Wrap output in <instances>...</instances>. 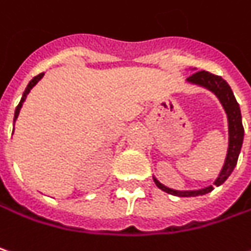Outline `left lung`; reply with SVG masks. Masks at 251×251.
Segmentation results:
<instances>
[{
    "label": "left lung",
    "instance_id": "left-lung-1",
    "mask_svg": "<svg viewBox=\"0 0 251 251\" xmlns=\"http://www.w3.org/2000/svg\"><path fill=\"white\" fill-rule=\"evenodd\" d=\"M194 70V68H193ZM190 84L194 85H200L203 88H206L208 91H211L219 101L222 102L224 111L227 114V123H228V149L226 154V160H224L223 169L220 171L219 177L214 180L213 186L200 188V190H173L167 187L164 184H161L154 176V183L157 184V187L161 188L163 191L173 194V196H178V197H196V196H203L210 193L211 190H214V186H222L224 181L228 178V176L233 173L237 160H239V154L242 150L243 146V137H244V128H243L242 123V113H240V105L236 101V97L230 88V85L227 84V81L223 80L220 75H214L208 71H197L194 74H191L187 78Z\"/></svg>",
    "mask_w": 251,
    "mask_h": 251
}]
</instances>
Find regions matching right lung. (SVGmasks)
I'll list each match as a JSON object with an SVG mask.
<instances>
[{
  "instance_id": "obj_1",
  "label": "right lung",
  "mask_w": 251,
  "mask_h": 251,
  "mask_svg": "<svg viewBox=\"0 0 251 251\" xmlns=\"http://www.w3.org/2000/svg\"><path fill=\"white\" fill-rule=\"evenodd\" d=\"M43 75H44V73L38 74L37 77H34L32 80L28 82V85H27V88H25V91L23 93V97H21V101H20V104H18V105H17V108H15V114H14V123H15V120L18 118V114H20V110H21V107H23L24 101H25V99H27L28 93H29V91L32 90V87H34V85H35V84H37L38 81L43 78Z\"/></svg>"
}]
</instances>
